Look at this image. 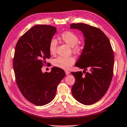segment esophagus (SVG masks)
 <instances>
[{"label":"esophagus","instance_id":"esophagus-1","mask_svg":"<svg viewBox=\"0 0 127 127\" xmlns=\"http://www.w3.org/2000/svg\"><path fill=\"white\" fill-rule=\"evenodd\" d=\"M65 73H66V75H69V74H70V72L69 71H67V70H65Z\"/></svg>","mask_w":127,"mask_h":127}]
</instances>
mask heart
Wrapping results in <instances>:
<instances>
[{
	"label": "heart",
	"mask_w": 127,
	"mask_h": 127,
	"mask_svg": "<svg viewBox=\"0 0 127 127\" xmlns=\"http://www.w3.org/2000/svg\"><path fill=\"white\" fill-rule=\"evenodd\" d=\"M60 39L72 49L74 53H78L80 51V46L77 42H78V36L72 32H65L62 33L60 35ZM57 45V40L55 38H52L49 43V51L51 54L56 52ZM75 63V59L72 57H58L54 60V66L57 67L67 70Z\"/></svg>",
	"instance_id": "b5f03b06"
}]
</instances>
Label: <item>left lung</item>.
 <instances>
[{
    "label": "left lung",
    "instance_id": "left-lung-1",
    "mask_svg": "<svg viewBox=\"0 0 127 127\" xmlns=\"http://www.w3.org/2000/svg\"><path fill=\"white\" fill-rule=\"evenodd\" d=\"M71 29L82 32L85 46L75 66L87 70L72 72L75 82L72 87L73 97L81 103L91 105L106 94L113 73L114 54L108 38L99 29L83 23L72 24Z\"/></svg>",
    "mask_w": 127,
    "mask_h": 127
}]
</instances>
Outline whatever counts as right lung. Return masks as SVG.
I'll use <instances>...</instances> for the list:
<instances>
[{"label":"right lung","instance_id":"obj_1","mask_svg":"<svg viewBox=\"0 0 127 127\" xmlns=\"http://www.w3.org/2000/svg\"><path fill=\"white\" fill-rule=\"evenodd\" d=\"M56 32L54 26L35 25L21 36L15 46L13 67L16 84L24 97L36 106L54 99L57 86L66 75L57 67L49 73L41 70L50 57L49 43Z\"/></svg>","mask_w":127,"mask_h":127}]
</instances>
